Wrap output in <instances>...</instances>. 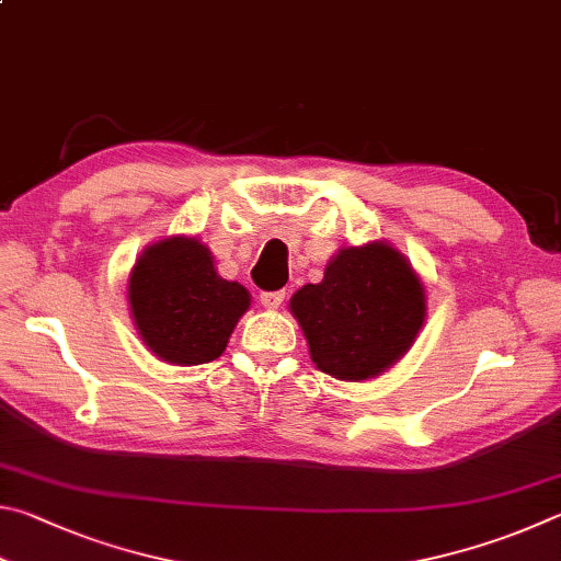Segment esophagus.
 <instances>
[{"label":"esophagus","mask_w":561,"mask_h":561,"mask_svg":"<svg viewBox=\"0 0 561 561\" xmlns=\"http://www.w3.org/2000/svg\"><path fill=\"white\" fill-rule=\"evenodd\" d=\"M283 300H286V293L283 290H268V293H261V306L268 308V310H275L283 306Z\"/></svg>","instance_id":"obj_1"}]
</instances>
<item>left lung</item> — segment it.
<instances>
[{
  "instance_id": "obj_1",
  "label": "left lung",
  "mask_w": 561,
  "mask_h": 561,
  "mask_svg": "<svg viewBox=\"0 0 561 561\" xmlns=\"http://www.w3.org/2000/svg\"><path fill=\"white\" fill-rule=\"evenodd\" d=\"M310 357L345 381L379 377L414 345L426 320L424 283L387 241L342 249L325 278L290 298Z\"/></svg>"
}]
</instances>
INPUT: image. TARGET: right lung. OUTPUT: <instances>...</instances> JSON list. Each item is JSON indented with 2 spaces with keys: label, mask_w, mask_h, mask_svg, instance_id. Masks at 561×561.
<instances>
[{
  "label": "right lung",
  "mask_w": 561,
  "mask_h": 561,
  "mask_svg": "<svg viewBox=\"0 0 561 561\" xmlns=\"http://www.w3.org/2000/svg\"><path fill=\"white\" fill-rule=\"evenodd\" d=\"M127 302L154 357L192 367L221 357L251 296L216 273L211 253L199 239L172 236L147 245L137 259Z\"/></svg>",
  "instance_id": "right-lung-1"
}]
</instances>
